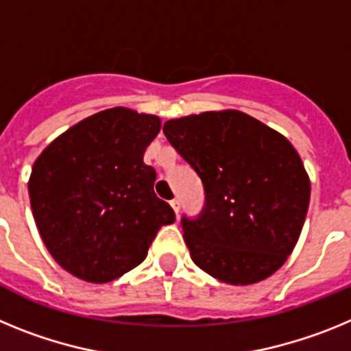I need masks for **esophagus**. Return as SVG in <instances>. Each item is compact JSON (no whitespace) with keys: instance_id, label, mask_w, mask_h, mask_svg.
<instances>
[{"instance_id":"obj_1","label":"esophagus","mask_w":351,"mask_h":351,"mask_svg":"<svg viewBox=\"0 0 351 351\" xmlns=\"http://www.w3.org/2000/svg\"><path fill=\"white\" fill-rule=\"evenodd\" d=\"M170 206H172L173 213L179 214V210H181V202H179L178 198H173V200H170Z\"/></svg>"}]
</instances>
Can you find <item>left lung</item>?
<instances>
[{"mask_svg": "<svg viewBox=\"0 0 351 351\" xmlns=\"http://www.w3.org/2000/svg\"><path fill=\"white\" fill-rule=\"evenodd\" d=\"M163 133L206 191L202 213L181 219L191 260L228 285L274 274L299 241L311 195L293 145L239 110L170 119Z\"/></svg>", "mask_w": 351, "mask_h": 351, "instance_id": "1", "label": "left lung"}]
</instances>
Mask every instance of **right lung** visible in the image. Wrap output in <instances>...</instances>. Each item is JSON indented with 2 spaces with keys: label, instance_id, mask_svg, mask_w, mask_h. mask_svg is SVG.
I'll list each match as a JSON object with an SVG mask.
<instances>
[{
  "label": "right lung",
  "instance_id": "right-lung-1",
  "mask_svg": "<svg viewBox=\"0 0 351 351\" xmlns=\"http://www.w3.org/2000/svg\"><path fill=\"white\" fill-rule=\"evenodd\" d=\"M158 116L114 107L86 117L36 158L27 182L31 210L52 258L89 283L137 267L163 225L176 221L154 195L144 163Z\"/></svg>",
  "mask_w": 351,
  "mask_h": 351
}]
</instances>
